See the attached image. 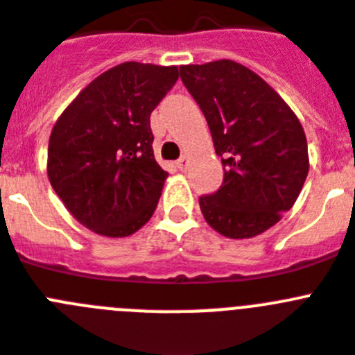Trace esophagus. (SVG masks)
Listing matches in <instances>:
<instances>
[{
	"instance_id": "34e87169",
	"label": "esophagus",
	"mask_w": 355,
	"mask_h": 355,
	"mask_svg": "<svg viewBox=\"0 0 355 355\" xmlns=\"http://www.w3.org/2000/svg\"><path fill=\"white\" fill-rule=\"evenodd\" d=\"M175 164H177V168L180 169V171H184V169L187 168V157H180Z\"/></svg>"
}]
</instances>
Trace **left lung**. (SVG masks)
<instances>
[{"label":"left lung","mask_w":355,"mask_h":355,"mask_svg":"<svg viewBox=\"0 0 355 355\" xmlns=\"http://www.w3.org/2000/svg\"><path fill=\"white\" fill-rule=\"evenodd\" d=\"M222 157L218 191L198 198L205 222L227 238L261 234L296 202L309 173L306 137L282 97L240 62L180 67Z\"/></svg>","instance_id":"left-lung-1"}]
</instances>
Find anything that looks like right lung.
Wrapping results in <instances>:
<instances>
[{
    "instance_id": "1",
    "label": "right lung",
    "mask_w": 355,
    "mask_h": 355,
    "mask_svg": "<svg viewBox=\"0 0 355 355\" xmlns=\"http://www.w3.org/2000/svg\"><path fill=\"white\" fill-rule=\"evenodd\" d=\"M177 79V67L122 62L94 79L53 124L50 184L94 233L130 236L157 209L168 173L155 160L150 115Z\"/></svg>"
}]
</instances>
